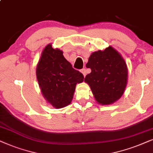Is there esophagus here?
Segmentation results:
<instances>
[{
    "label": "esophagus",
    "mask_w": 153,
    "mask_h": 153,
    "mask_svg": "<svg viewBox=\"0 0 153 153\" xmlns=\"http://www.w3.org/2000/svg\"><path fill=\"white\" fill-rule=\"evenodd\" d=\"M81 72H82V73L83 74V75H84V76H85V75H86L87 71H86V69H85V68H82V70H81Z\"/></svg>",
    "instance_id": "1"
}]
</instances>
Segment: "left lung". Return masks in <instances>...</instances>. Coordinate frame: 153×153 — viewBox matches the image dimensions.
<instances>
[{
  "mask_svg": "<svg viewBox=\"0 0 153 153\" xmlns=\"http://www.w3.org/2000/svg\"><path fill=\"white\" fill-rule=\"evenodd\" d=\"M87 68L91 72L86 75L85 82L91 89L99 103L111 104L122 97L127 82V64L120 54L112 47L103 51L93 52Z\"/></svg>",
  "mask_w": 153,
  "mask_h": 153,
  "instance_id": "left-lung-1",
  "label": "left lung"
}]
</instances>
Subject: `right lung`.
Masks as SVG:
<instances>
[{
	"mask_svg": "<svg viewBox=\"0 0 153 153\" xmlns=\"http://www.w3.org/2000/svg\"><path fill=\"white\" fill-rule=\"evenodd\" d=\"M36 75L42 95L56 108L70 104L75 85L84 80L82 73L64 58L62 51L53 49L50 44L42 51Z\"/></svg>",
	"mask_w": 153,
	"mask_h": 153,
	"instance_id": "right-lung-1",
	"label": "right lung"
}]
</instances>
